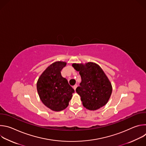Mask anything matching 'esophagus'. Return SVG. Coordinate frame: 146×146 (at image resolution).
<instances>
[{"label":"esophagus","instance_id":"esophagus-1","mask_svg":"<svg viewBox=\"0 0 146 146\" xmlns=\"http://www.w3.org/2000/svg\"><path fill=\"white\" fill-rule=\"evenodd\" d=\"M73 87V89H74V90H76V88L77 87V84H75V85H74V86Z\"/></svg>","mask_w":146,"mask_h":146}]
</instances>
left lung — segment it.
Listing matches in <instances>:
<instances>
[{
    "label": "left lung",
    "instance_id": "obj_1",
    "mask_svg": "<svg viewBox=\"0 0 146 146\" xmlns=\"http://www.w3.org/2000/svg\"><path fill=\"white\" fill-rule=\"evenodd\" d=\"M72 66L81 77L80 86L76 91L81 97L82 105L90 110L105 106L111 96L112 86L102 68L94 62L73 64Z\"/></svg>",
    "mask_w": 146,
    "mask_h": 146
}]
</instances>
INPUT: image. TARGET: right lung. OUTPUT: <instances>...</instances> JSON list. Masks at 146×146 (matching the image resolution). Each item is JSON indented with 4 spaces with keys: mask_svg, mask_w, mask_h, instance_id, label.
I'll list each match as a JSON object with an SVG mask.
<instances>
[{
    "mask_svg": "<svg viewBox=\"0 0 146 146\" xmlns=\"http://www.w3.org/2000/svg\"><path fill=\"white\" fill-rule=\"evenodd\" d=\"M66 63L58 61L50 65L37 82V90L44 105L51 110L60 111L66 109L74 90L61 75Z\"/></svg>",
    "mask_w": 146,
    "mask_h": 146,
    "instance_id": "1",
    "label": "right lung"
}]
</instances>
